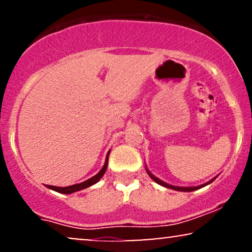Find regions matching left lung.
<instances>
[{
	"label": "left lung",
	"mask_w": 252,
	"mask_h": 252,
	"mask_svg": "<svg viewBox=\"0 0 252 252\" xmlns=\"http://www.w3.org/2000/svg\"><path fill=\"white\" fill-rule=\"evenodd\" d=\"M146 170H147V173H148V175L150 176V178L153 179V180H154L156 184H158V185H161V186H163V187H167V189H175V190H180V192H193V190H195V189H201V187H205L206 186V185H209V184H211V182L212 181H215V179H212V180L211 181H209V182H206V184H204V185H200V186H196V187H178V186H173V185H168V184H166V182H163L162 180H160V179L158 178H156V176H154L152 174V173L149 172L148 170V168H147L146 167Z\"/></svg>",
	"instance_id": "8db88e82"
}]
</instances>
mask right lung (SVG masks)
<instances>
[{
  "label": "right lung",
  "mask_w": 252,
  "mask_h": 252,
  "mask_svg": "<svg viewBox=\"0 0 252 252\" xmlns=\"http://www.w3.org/2000/svg\"><path fill=\"white\" fill-rule=\"evenodd\" d=\"M109 154H110V152H108V155H106L105 163H104L103 168L100 169L99 172H98V174H96L94 176H92V178H90L89 180H86V181H84V182H80V184L72 185V186H67V187H57V186H50V185H47V187H48V189L56 190V192L63 193V194H71V193L77 192V190L88 189V187L92 186V185H94V184H96V182H98V181L100 180V179H102V176L104 175V173H105L106 168H108Z\"/></svg>",
  "instance_id": "add662e5"
}]
</instances>
